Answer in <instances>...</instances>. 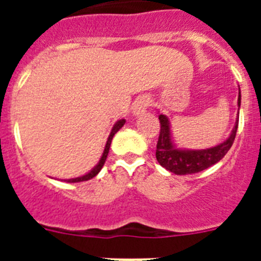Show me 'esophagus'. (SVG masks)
<instances>
[{"label":"esophagus","instance_id":"34e87169","mask_svg":"<svg viewBox=\"0 0 261 261\" xmlns=\"http://www.w3.org/2000/svg\"><path fill=\"white\" fill-rule=\"evenodd\" d=\"M151 100L147 96H140L133 105V114L135 115H140L144 114L145 111L147 110V107L150 106Z\"/></svg>","mask_w":261,"mask_h":261}]
</instances>
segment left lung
<instances>
[{
  "instance_id": "1",
  "label": "left lung",
  "mask_w": 261,
  "mask_h": 261,
  "mask_svg": "<svg viewBox=\"0 0 261 261\" xmlns=\"http://www.w3.org/2000/svg\"><path fill=\"white\" fill-rule=\"evenodd\" d=\"M238 106H241V93L238 96ZM159 123H161V130H159L158 142H156V161L162 167L176 175L196 174L220 162L226 155V153L230 150L237 136V129H238V120H237L230 137L222 144L211 147V149L179 150V149H175L172 145L170 123L165 115H159Z\"/></svg>"
}]
</instances>
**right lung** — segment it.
Segmentation results:
<instances>
[{"label": "right lung", "instance_id": "right-lung-1", "mask_svg": "<svg viewBox=\"0 0 261 261\" xmlns=\"http://www.w3.org/2000/svg\"><path fill=\"white\" fill-rule=\"evenodd\" d=\"M124 124H125V120H124V119H121V120H119V121H117V123L115 124V125H114V128H112V132H111L110 137H108V140H107V144H106V147H105V153H103L102 158H100V161H99V163H98V165H96L95 167H94L93 170H91V171L89 172V174L84 175V176H81V177H75V179H69V180H66V181H69V183H77V181H85V180H90V179H93L94 176H96V175H98V172L100 171V170H102L103 165H105V162H106V159H107L108 151H110L111 141H112V137H114V136H115V133H116L117 130H119V129L121 128V126L124 125Z\"/></svg>", "mask_w": 261, "mask_h": 261}]
</instances>
